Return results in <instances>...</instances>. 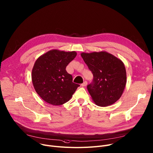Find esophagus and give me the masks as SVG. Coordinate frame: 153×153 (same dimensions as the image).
Wrapping results in <instances>:
<instances>
[{
  "label": "esophagus",
  "instance_id": "1",
  "mask_svg": "<svg viewBox=\"0 0 153 153\" xmlns=\"http://www.w3.org/2000/svg\"><path fill=\"white\" fill-rule=\"evenodd\" d=\"M81 85H82V86H86V85H87V82H86V81L83 82V83H82Z\"/></svg>",
  "mask_w": 153,
  "mask_h": 153
}]
</instances>
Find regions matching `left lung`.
I'll return each instance as SVG.
<instances>
[{
	"instance_id": "obj_1",
	"label": "left lung",
	"mask_w": 153,
	"mask_h": 153,
	"mask_svg": "<svg viewBox=\"0 0 153 153\" xmlns=\"http://www.w3.org/2000/svg\"><path fill=\"white\" fill-rule=\"evenodd\" d=\"M93 74V82L87 89L94 103L100 106L114 103L121 97L126 83V73L122 61L106 51L81 53Z\"/></svg>"
}]
</instances>
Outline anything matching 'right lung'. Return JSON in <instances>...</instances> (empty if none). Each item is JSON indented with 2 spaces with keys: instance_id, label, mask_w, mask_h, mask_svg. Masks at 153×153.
Listing matches in <instances>:
<instances>
[{
  "instance_id": "add662e5",
  "label": "right lung",
  "mask_w": 153,
  "mask_h": 153,
  "mask_svg": "<svg viewBox=\"0 0 153 153\" xmlns=\"http://www.w3.org/2000/svg\"><path fill=\"white\" fill-rule=\"evenodd\" d=\"M76 51L53 50L40 56L32 70V82L39 96L49 104L67 102L80 85L73 82L66 67L76 56Z\"/></svg>"
}]
</instances>
